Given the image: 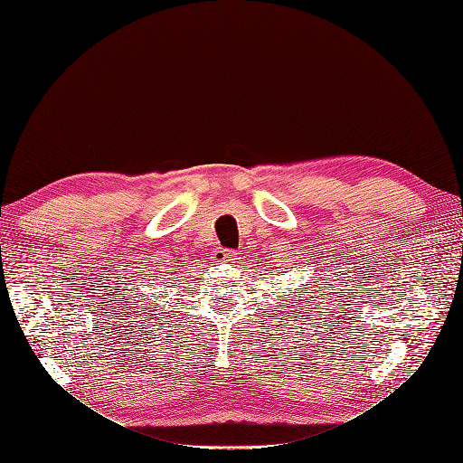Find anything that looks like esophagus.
Masks as SVG:
<instances>
[{"label": "esophagus", "mask_w": 463, "mask_h": 463, "mask_svg": "<svg viewBox=\"0 0 463 463\" xmlns=\"http://www.w3.org/2000/svg\"><path fill=\"white\" fill-rule=\"evenodd\" d=\"M233 257V250L232 249H218V250H214V260L216 262H223V260H230Z\"/></svg>", "instance_id": "1"}]
</instances>
